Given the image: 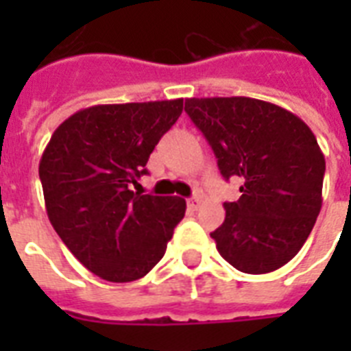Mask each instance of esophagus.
Instances as JSON below:
<instances>
[{
	"label": "esophagus",
	"instance_id": "34e87169",
	"mask_svg": "<svg viewBox=\"0 0 351 351\" xmlns=\"http://www.w3.org/2000/svg\"><path fill=\"white\" fill-rule=\"evenodd\" d=\"M198 206H200V198H198V197H193V198H189V200H187V208L191 209V211H197Z\"/></svg>",
	"mask_w": 351,
	"mask_h": 351
}]
</instances>
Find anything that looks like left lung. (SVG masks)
<instances>
[{"mask_svg": "<svg viewBox=\"0 0 351 351\" xmlns=\"http://www.w3.org/2000/svg\"><path fill=\"white\" fill-rule=\"evenodd\" d=\"M226 180H242L240 198L211 233L239 271L261 275L288 264L310 237L322 206L326 162L315 134L293 112L269 101L187 98Z\"/></svg>", "mask_w": 351, "mask_h": 351, "instance_id": "1", "label": "left lung"}]
</instances>
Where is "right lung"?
<instances>
[{
    "label": "right lung",
    "instance_id": "1",
    "mask_svg": "<svg viewBox=\"0 0 351 351\" xmlns=\"http://www.w3.org/2000/svg\"><path fill=\"white\" fill-rule=\"evenodd\" d=\"M184 100L95 106L58 127L40 160L52 228L89 271L109 282L147 275L164 256L186 200L132 191Z\"/></svg>",
    "mask_w": 351,
    "mask_h": 351
}]
</instances>
